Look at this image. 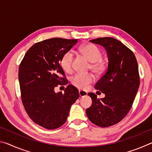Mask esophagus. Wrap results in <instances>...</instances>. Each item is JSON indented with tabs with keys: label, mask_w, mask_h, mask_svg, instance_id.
Returning a JSON list of instances; mask_svg holds the SVG:
<instances>
[{
	"label": "esophagus",
	"mask_w": 152,
	"mask_h": 152,
	"mask_svg": "<svg viewBox=\"0 0 152 152\" xmlns=\"http://www.w3.org/2000/svg\"><path fill=\"white\" fill-rule=\"evenodd\" d=\"M79 94L80 97L86 96L87 95V92L84 91H79Z\"/></svg>",
	"instance_id": "obj_1"
}]
</instances>
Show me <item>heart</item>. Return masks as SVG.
<instances>
[{
	"label": "heart",
	"instance_id": "1",
	"mask_svg": "<svg viewBox=\"0 0 152 152\" xmlns=\"http://www.w3.org/2000/svg\"><path fill=\"white\" fill-rule=\"evenodd\" d=\"M80 51L88 60L92 62V68L98 73L104 70V65L102 63V52L99 48L94 44H86L80 48ZM74 55L72 51H68L64 53L61 58L60 64L66 72H70L72 69ZM94 80V76L92 74L78 73L71 78L72 84L80 89H86L90 84Z\"/></svg>",
	"mask_w": 152,
	"mask_h": 152
}]
</instances>
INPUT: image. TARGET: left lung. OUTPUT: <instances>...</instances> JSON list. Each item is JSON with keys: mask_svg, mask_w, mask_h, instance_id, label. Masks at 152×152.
Listing matches in <instances>:
<instances>
[{"mask_svg": "<svg viewBox=\"0 0 152 152\" xmlns=\"http://www.w3.org/2000/svg\"><path fill=\"white\" fill-rule=\"evenodd\" d=\"M90 42L103 46L109 62L94 86L105 96L99 99L94 93H88L92 102L86 113L92 123L107 127L120 122L132 107L140 83L138 64L133 51L115 38L101 37Z\"/></svg>", "mask_w": 152, "mask_h": 152, "instance_id": "1", "label": "left lung"}]
</instances>
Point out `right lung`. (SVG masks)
I'll use <instances>...</instances> for the list:
<instances>
[{
	"mask_svg": "<svg viewBox=\"0 0 152 152\" xmlns=\"http://www.w3.org/2000/svg\"><path fill=\"white\" fill-rule=\"evenodd\" d=\"M77 42L51 38L36 43L20 64L19 80L25 109L33 122L48 129L65 123L70 107L80 96L78 90L70 84L64 93L54 91L58 84H68L60 60Z\"/></svg>",
	"mask_w": 152,
	"mask_h": 152,
	"instance_id": "obj_1",
	"label": "right lung"
}]
</instances>
